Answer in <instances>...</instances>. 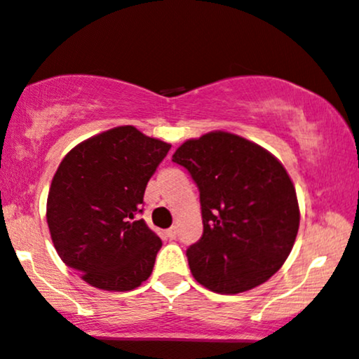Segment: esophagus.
I'll list each match as a JSON object with an SVG mask.
<instances>
[{
	"label": "esophagus",
	"mask_w": 359,
	"mask_h": 359,
	"mask_svg": "<svg viewBox=\"0 0 359 359\" xmlns=\"http://www.w3.org/2000/svg\"><path fill=\"white\" fill-rule=\"evenodd\" d=\"M165 234H167L168 239H175V237H177V227H170V229H168V231L165 232Z\"/></svg>",
	"instance_id": "obj_1"
}]
</instances>
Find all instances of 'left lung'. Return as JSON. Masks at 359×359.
<instances>
[{
    "mask_svg": "<svg viewBox=\"0 0 359 359\" xmlns=\"http://www.w3.org/2000/svg\"><path fill=\"white\" fill-rule=\"evenodd\" d=\"M172 162L187 168L201 192L204 234L187 249L197 283L237 294L278 273L299 229L296 189L283 163L221 130L184 142Z\"/></svg>",
    "mask_w": 359,
    "mask_h": 359,
    "instance_id": "8db88e82",
    "label": "left lung"
}]
</instances>
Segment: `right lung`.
<instances>
[{"label":"right lung","mask_w":359,"mask_h":359,"mask_svg":"<svg viewBox=\"0 0 359 359\" xmlns=\"http://www.w3.org/2000/svg\"><path fill=\"white\" fill-rule=\"evenodd\" d=\"M168 150L170 144L123 125L86 138L60 163L46 222L58 256L90 286L132 291L152 274L162 241L133 219Z\"/></svg>","instance_id":"1"}]
</instances>
